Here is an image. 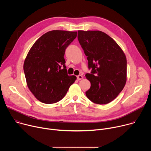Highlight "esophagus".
Listing matches in <instances>:
<instances>
[{
	"label": "esophagus",
	"instance_id": "esophagus-1",
	"mask_svg": "<svg viewBox=\"0 0 151 151\" xmlns=\"http://www.w3.org/2000/svg\"><path fill=\"white\" fill-rule=\"evenodd\" d=\"M77 79H78V80H81L83 79V76L81 75H79L77 76Z\"/></svg>",
	"mask_w": 151,
	"mask_h": 151
}]
</instances>
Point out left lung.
Instances as JSON below:
<instances>
[{"instance_id": "1", "label": "left lung", "mask_w": 151, "mask_h": 151, "mask_svg": "<svg viewBox=\"0 0 151 151\" xmlns=\"http://www.w3.org/2000/svg\"><path fill=\"white\" fill-rule=\"evenodd\" d=\"M78 39L87 57L91 82L87 97L99 104L109 103L122 91L127 81V59L117 43L99 30H78Z\"/></svg>"}]
</instances>
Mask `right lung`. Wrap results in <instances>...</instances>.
<instances>
[{
	"label": "right lung",
	"instance_id": "1",
	"mask_svg": "<svg viewBox=\"0 0 151 151\" xmlns=\"http://www.w3.org/2000/svg\"><path fill=\"white\" fill-rule=\"evenodd\" d=\"M76 36L77 32L50 31L29 50L23 69L27 87L39 101L46 104L58 102L76 81V76L68 75L64 55Z\"/></svg>",
	"mask_w": 151,
	"mask_h": 151
}]
</instances>
